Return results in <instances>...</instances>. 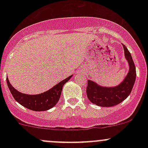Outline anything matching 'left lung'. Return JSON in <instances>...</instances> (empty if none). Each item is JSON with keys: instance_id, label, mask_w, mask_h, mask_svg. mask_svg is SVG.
Instances as JSON below:
<instances>
[{"instance_id": "obj_1", "label": "left lung", "mask_w": 148, "mask_h": 148, "mask_svg": "<svg viewBox=\"0 0 148 148\" xmlns=\"http://www.w3.org/2000/svg\"><path fill=\"white\" fill-rule=\"evenodd\" d=\"M125 57L129 65L128 72L119 84L104 86L92 80H87L86 95L89 100L100 107H113L123 102L131 93L136 79V69L128 49L122 44Z\"/></svg>"}]
</instances>
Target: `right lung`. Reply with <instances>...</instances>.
Returning <instances> with one entry per match:
<instances>
[{
	"instance_id": "1",
	"label": "right lung",
	"mask_w": 148,
	"mask_h": 148,
	"mask_svg": "<svg viewBox=\"0 0 148 148\" xmlns=\"http://www.w3.org/2000/svg\"><path fill=\"white\" fill-rule=\"evenodd\" d=\"M72 77L73 75L69 76L46 92L38 95H27L18 92L12 86L8 77H6V82L10 93L16 102L33 111L40 112L50 110L57 104L60 99L63 86Z\"/></svg>"
}]
</instances>
